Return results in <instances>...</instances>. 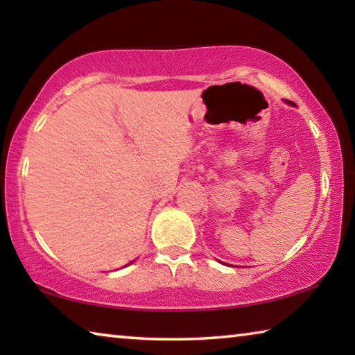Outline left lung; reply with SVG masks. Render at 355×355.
<instances>
[{
  "label": "left lung",
  "instance_id": "left-lung-1",
  "mask_svg": "<svg viewBox=\"0 0 355 355\" xmlns=\"http://www.w3.org/2000/svg\"><path fill=\"white\" fill-rule=\"evenodd\" d=\"M290 103H291V101H290ZM291 105H293V103H291Z\"/></svg>",
  "mask_w": 355,
  "mask_h": 355
}]
</instances>
